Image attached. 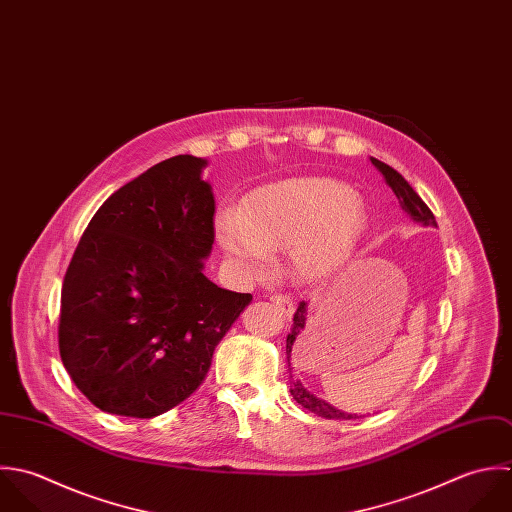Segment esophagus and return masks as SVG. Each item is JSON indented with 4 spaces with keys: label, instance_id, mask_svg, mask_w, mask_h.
<instances>
[{
    "label": "esophagus",
    "instance_id": "34e87169",
    "mask_svg": "<svg viewBox=\"0 0 512 512\" xmlns=\"http://www.w3.org/2000/svg\"><path fill=\"white\" fill-rule=\"evenodd\" d=\"M270 302L274 304V308L284 316V318H292V314H294V304L288 300V298H284V296H272L270 298Z\"/></svg>",
    "mask_w": 512,
    "mask_h": 512
}]
</instances>
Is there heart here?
I'll use <instances>...</instances> for the list:
<instances>
[{
	"label": "heart",
	"mask_w": 512,
	"mask_h": 512,
	"mask_svg": "<svg viewBox=\"0 0 512 512\" xmlns=\"http://www.w3.org/2000/svg\"><path fill=\"white\" fill-rule=\"evenodd\" d=\"M367 224L363 198L332 178H294L252 192L226 208L216 232L230 258L260 268L288 248V274L306 286L336 278L353 258Z\"/></svg>",
	"instance_id": "heart-1"
}]
</instances>
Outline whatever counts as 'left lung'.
<instances>
[{
  "instance_id": "8db88e82",
  "label": "left lung",
  "mask_w": 512,
  "mask_h": 512,
  "mask_svg": "<svg viewBox=\"0 0 512 512\" xmlns=\"http://www.w3.org/2000/svg\"><path fill=\"white\" fill-rule=\"evenodd\" d=\"M371 165H373L377 171L381 172L383 180L387 182V186H389V188L393 190V194L397 196L399 206L403 208V212H407V214L411 216L413 222H417V224H421V226H435V228H437V220H435L433 212L429 210V206L421 200V196L409 186V182H407L399 172L395 171V169H391L389 165H385V163L373 159V157H371ZM306 322H308V304H306V302H300V306H298V310H296V314H294V324H292L290 334H288V338H286V359H288V371H290L288 381H290V393H292V397H294L304 409H308V411H312V413H316V415H320V417H326V419H359L361 415H357V413H345V411H341L338 407L330 405L326 399L316 397L314 393H310V391L302 385L300 379H296V377L292 375V367H290L292 351L296 353L300 341L304 340V336H306V332H308Z\"/></svg>"
}]
</instances>
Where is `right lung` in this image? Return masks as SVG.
I'll use <instances>...</instances> for the list:
<instances>
[{
	"label": "right lung",
	"mask_w": 512,
	"mask_h": 512,
	"mask_svg": "<svg viewBox=\"0 0 512 512\" xmlns=\"http://www.w3.org/2000/svg\"><path fill=\"white\" fill-rule=\"evenodd\" d=\"M206 167L178 155L121 186L91 218L67 268L61 361L105 413L151 419L182 403L252 300L202 272L214 244Z\"/></svg>",
	"instance_id": "1"
}]
</instances>
